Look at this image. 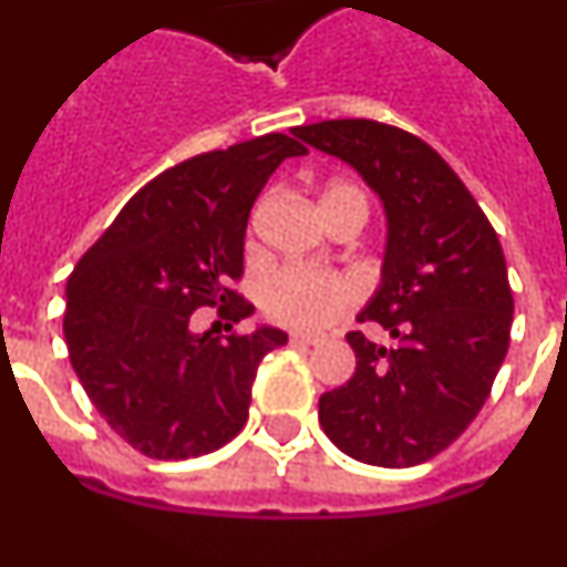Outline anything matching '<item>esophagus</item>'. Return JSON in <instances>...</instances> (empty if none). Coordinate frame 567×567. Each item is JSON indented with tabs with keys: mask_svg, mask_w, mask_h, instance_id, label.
I'll return each instance as SVG.
<instances>
[{
	"mask_svg": "<svg viewBox=\"0 0 567 567\" xmlns=\"http://www.w3.org/2000/svg\"><path fill=\"white\" fill-rule=\"evenodd\" d=\"M290 341L301 343V347H316V343L324 341V332H293Z\"/></svg>",
	"mask_w": 567,
	"mask_h": 567,
	"instance_id": "34e87169",
	"label": "esophagus"
}]
</instances>
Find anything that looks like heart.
<instances>
[{
	"label": "heart",
	"mask_w": 567,
	"mask_h": 567,
	"mask_svg": "<svg viewBox=\"0 0 567 567\" xmlns=\"http://www.w3.org/2000/svg\"><path fill=\"white\" fill-rule=\"evenodd\" d=\"M352 204L367 209L363 193L349 182H330L319 195L324 220L330 218L332 212ZM355 285L341 277V274L296 266L271 274L262 290H259L262 313L277 321V324L293 327V330H319V327L332 324L355 305Z\"/></svg>",
	"instance_id": "1"
}]
</instances>
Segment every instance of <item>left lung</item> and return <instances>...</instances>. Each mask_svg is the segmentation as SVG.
<instances>
[{"label": "left lung", "mask_w": 567, "mask_h": 567, "mask_svg": "<svg viewBox=\"0 0 567 567\" xmlns=\"http://www.w3.org/2000/svg\"><path fill=\"white\" fill-rule=\"evenodd\" d=\"M299 140L352 164L389 218L383 285L349 332L355 374L319 400L336 447L374 467H416L484 409L509 349L512 299L498 235L453 167L420 136L378 120L299 125Z\"/></svg>", "instance_id": "8db88e82"}]
</instances>
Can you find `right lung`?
<instances>
[{
  "instance_id": "obj_1",
  "label": "right lung",
  "mask_w": 567,
  "mask_h": 567,
  "mask_svg": "<svg viewBox=\"0 0 567 567\" xmlns=\"http://www.w3.org/2000/svg\"><path fill=\"white\" fill-rule=\"evenodd\" d=\"M305 153L293 136L266 134L158 173L69 274V361L111 431L147 458L204 456L246 425L259 361L288 336L231 330L254 310L231 282L254 200ZM200 307L219 308L226 337L194 336Z\"/></svg>"
}]
</instances>
